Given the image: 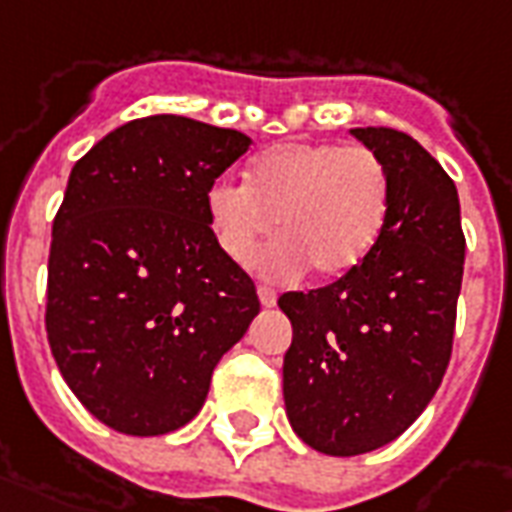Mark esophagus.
Masks as SVG:
<instances>
[{"label":"esophagus","instance_id":"1","mask_svg":"<svg viewBox=\"0 0 512 512\" xmlns=\"http://www.w3.org/2000/svg\"><path fill=\"white\" fill-rule=\"evenodd\" d=\"M257 295H260V304L263 306H276V293L271 290V287L260 285L257 287Z\"/></svg>","mask_w":512,"mask_h":512}]
</instances>
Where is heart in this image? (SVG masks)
<instances>
[{
	"label": "heart",
	"mask_w": 512,
	"mask_h": 512,
	"mask_svg": "<svg viewBox=\"0 0 512 512\" xmlns=\"http://www.w3.org/2000/svg\"><path fill=\"white\" fill-rule=\"evenodd\" d=\"M391 211L385 162L366 146L290 140L257 154L246 184L214 181L206 189V217L219 249L249 266L271 236L260 266L279 279L312 268L339 279L361 266L380 241Z\"/></svg>",
	"instance_id": "heart-1"
}]
</instances>
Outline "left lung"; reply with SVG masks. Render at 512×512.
Listing matches in <instances>:
<instances>
[{
  "label": "left lung",
  "mask_w": 512,
  "mask_h": 512,
  "mask_svg": "<svg viewBox=\"0 0 512 512\" xmlns=\"http://www.w3.org/2000/svg\"><path fill=\"white\" fill-rule=\"evenodd\" d=\"M391 179V211L372 255L333 285L285 293L293 323L285 410L306 445L361 456L410 429L448 369L464 276L456 184L391 127L350 130Z\"/></svg>",
  "instance_id": "left-lung-1"
}]
</instances>
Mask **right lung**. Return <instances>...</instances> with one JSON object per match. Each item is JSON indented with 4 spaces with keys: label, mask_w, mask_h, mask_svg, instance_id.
Returning a JSON list of instances; mask_svg holds the SVG:
<instances>
[{
    "label": "right lung",
    "mask_w": 512,
    "mask_h": 512,
    "mask_svg": "<svg viewBox=\"0 0 512 512\" xmlns=\"http://www.w3.org/2000/svg\"><path fill=\"white\" fill-rule=\"evenodd\" d=\"M249 143L162 113L108 132L70 173L45 331L70 391L121 434L157 437L195 418L214 366L260 312L206 217V189Z\"/></svg>",
    "instance_id": "add662e5"
}]
</instances>
